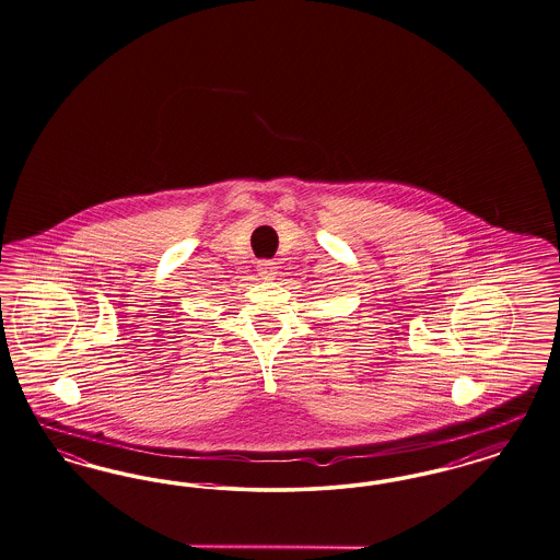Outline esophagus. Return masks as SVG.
Listing matches in <instances>:
<instances>
[{
  "mask_svg": "<svg viewBox=\"0 0 560 560\" xmlns=\"http://www.w3.org/2000/svg\"><path fill=\"white\" fill-rule=\"evenodd\" d=\"M256 269H258V275L265 277V279H272L277 275V267H275L272 260H258Z\"/></svg>",
  "mask_w": 560,
  "mask_h": 560,
  "instance_id": "1",
  "label": "esophagus"
}]
</instances>
